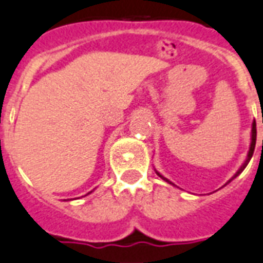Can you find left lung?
Returning a JSON list of instances; mask_svg holds the SVG:
<instances>
[{"label": "left lung", "instance_id": "1", "mask_svg": "<svg viewBox=\"0 0 263 263\" xmlns=\"http://www.w3.org/2000/svg\"><path fill=\"white\" fill-rule=\"evenodd\" d=\"M255 143H256V123H255V120H254V122H252V129H251V145H250V151H248V155H247L246 162L242 163L241 167H240V169H238V171L236 172V175H234V176H233L232 179H230V180L228 181V183H230V181H232L233 179H236V177L238 176V175H240V173H241V172L244 171V169H246V166H247V165H248V162L251 161L252 154H254V149H255ZM157 175H158V176H159V177H162V179H163V180H165V181H167L169 184H173L172 181L167 180L166 177L162 176L161 173H158V172H157ZM228 183H226V184H228ZM226 184H224V185H226ZM173 185H175V184H173Z\"/></svg>", "mask_w": 263, "mask_h": 263}]
</instances>
